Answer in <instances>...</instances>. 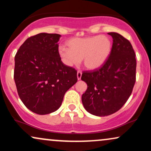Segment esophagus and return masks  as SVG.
Wrapping results in <instances>:
<instances>
[{"mask_svg":"<svg viewBox=\"0 0 151 151\" xmlns=\"http://www.w3.org/2000/svg\"><path fill=\"white\" fill-rule=\"evenodd\" d=\"M81 74H82V73H81V71H78V72H77V79H78V80L81 79Z\"/></svg>","mask_w":151,"mask_h":151,"instance_id":"34e87169","label":"esophagus"}]
</instances>
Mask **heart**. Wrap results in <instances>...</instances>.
Listing matches in <instances>:
<instances>
[{
	"label": "heart",
	"mask_w": 151,
	"mask_h": 151,
	"mask_svg": "<svg viewBox=\"0 0 151 151\" xmlns=\"http://www.w3.org/2000/svg\"><path fill=\"white\" fill-rule=\"evenodd\" d=\"M69 48L59 47V55L64 64L77 66L83 60L84 67L96 70L105 63L111 52V42L106 36L74 37L67 42Z\"/></svg>",
	"instance_id": "obj_1"
}]
</instances>
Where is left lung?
<instances>
[{"label": "left lung", "instance_id": "obj_1", "mask_svg": "<svg viewBox=\"0 0 151 151\" xmlns=\"http://www.w3.org/2000/svg\"><path fill=\"white\" fill-rule=\"evenodd\" d=\"M108 34L113 38L109 58L99 69L84 71L81 78L87 84L81 96L84 109L97 116L119 111L129 99L136 82V55L131 42L116 32Z\"/></svg>", "mask_w": 151, "mask_h": 151}]
</instances>
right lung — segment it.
<instances>
[{
  "label": "right lung",
  "instance_id": "add662e5",
  "mask_svg": "<svg viewBox=\"0 0 151 151\" xmlns=\"http://www.w3.org/2000/svg\"><path fill=\"white\" fill-rule=\"evenodd\" d=\"M59 34L27 38L15 56L14 80L19 97L34 113L45 115L60 108L66 91L77 81V72L61 61Z\"/></svg>",
  "mask_w": 151,
  "mask_h": 151
}]
</instances>
